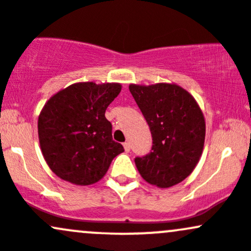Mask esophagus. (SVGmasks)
Masks as SVG:
<instances>
[{
	"instance_id": "obj_1",
	"label": "esophagus",
	"mask_w": 251,
	"mask_h": 251,
	"mask_svg": "<svg viewBox=\"0 0 251 251\" xmlns=\"http://www.w3.org/2000/svg\"><path fill=\"white\" fill-rule=\"evenodd\" d=\"M123 146H125L126 152L130 151V144H129V143H125V144H123Z\"/></svg>"
}]
</instances>
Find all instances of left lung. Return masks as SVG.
I'll return each mask as SVG.
<instances>
[{
	"label": "left lung",
	"mask_w": 251,
	"mask_h": 251,
	"mask_svg": "<svg viewBox=\"0 0 251 251\" xmlns=\"http://www.w3.org/2000/svg\"><path fill=\"white\" fill-rule=\"evenodd\" d=\"M152 135L151 151L135 157L144 180L167 188L185 180L197 165L205 122L192 95L176 84L129 86Z\"/></svg>",
	"instance_id": "left-lung-1"
}]
</instances>
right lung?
Instances as JSON below:
<instances>
[{
  "mask_svg": "<svg viewBox=\"0 0 251 251\" xmlns=\"http://www.w3.org/2000/svg\"><path fill=\"white\" fill-rule=\"evenodd\" d=\"M121 84H72L48 100L38 117L41 150L51 172L75 185H92L125 151L105 117Z\"/></svg>",
  "mask_w": 251,
  "mask_h": 251,
  "instance_id": "right-lung-1",
  "label": "right lung"
}]
</instances>
